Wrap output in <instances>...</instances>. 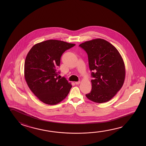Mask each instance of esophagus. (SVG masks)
<instances>
[{
    "label": "esophagus",
    "mask_w": 146,
    "mask_h": 146,
    "mask_svg": "<svg viewBox=\"0 0 146 146\" xmlns=\"http://www.w3.org/2000/svg\"><path fill=\"white\" fill-rule=\"evenodd\" d=\"M80 83V81H76V82H75V84H79Z\"/></svg>",
    "instance_id": "34e87169"
}]
</instances>
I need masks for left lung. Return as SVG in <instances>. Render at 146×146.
<instances>
[{"label":"left lung","instance_id":"8db88e82","mask_svg":"<svg viewBox=\"0 0 146 146\" xmlns=\"http://www.w3.org/2000/svg\"><path fill=\"white\" fill-rule=\"evenodd\" d=\"M79 46L88 55L92 72V90L86 95L96 103L108 102L121 88L125 78L124 62L117 48L102 38L81 43Z\"/></svg>","mask_w":146,"mask_h":146}]
</instances>
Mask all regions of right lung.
Segmentation results:
<instances>
[{
    "label": "right lung",
    "mask_w": 146,
    "mask_h": 146,
    "mask_svg": "<svg viewBox=\"0 0 146 146\" xmlns=\"http://www.w3.org/2000/svg\"><path fill=\"white\" fill-rule=\"evenodd\" d=\"M74 44L56 40L37 43L27 53L24 64V77L29 88L38 100L55 105L66 98L72 88L65 77H58L56 68L66 50Z\"/></svg>",
    "instance_id": "1"
}]
</instances>
